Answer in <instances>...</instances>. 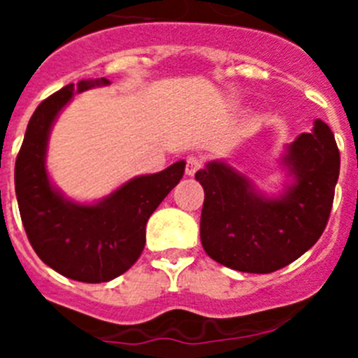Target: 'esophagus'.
Listing matches in <instances>:
<instances>
[{
    "label": "esophagus",
    "mask_w": 358,
    "mask_h": 358,
    "mask_svg": "<svg viewBox=\"0 0 358 358\" xmlns=\"http://www.w3.org/2000/svg\"><path fill=\"white\" fill-rule=\"evenodd\" d=\"M201 166H202L201 157L189 156L188 159H186V176H188V177H194L195 173H197L199 170H201Z\"/></svg>",
    "instance_id": "1"
}]
</instances>
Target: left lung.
Masks as SVG:
<instances>
[{
	"mask_svg": "<svg viewBox=\"0 0 358 358\" xmlns=\"http://www.w3.org/2000/svg\"><path fill=\"white\" fill-rule=\"evenodd\" d=\"M292 177L267 195L245 173L215 159L195 173L204 188L201 242L210 258L240 273L267 274L292 264L322 235L334 204L341 156L334 132L315 120L281 157Z\"/></svg>",
	"mask_w": 358,
	"mask_h": 358,
	"instance_id": "left-lung-1",
	"label": "left lung"
}]
</instances>
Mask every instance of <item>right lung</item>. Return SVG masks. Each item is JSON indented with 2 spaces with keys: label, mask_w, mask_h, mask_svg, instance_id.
Returning <instances> with one entry per match:
<instances>
[{
  "label": "right lung",
  "mask_w": 358,
  "mask_h": 358,
  "mask_svg": "<svg viewBox=\"0 0 358 358\" xmlns=\"http://www.w3.org/2000/svg\"><path fill=\"white\" fill-rule=\"evenodd\" d=\"M107 78L66 85L36 109L15 159V195L31 248L62 276L102 283L136 264L145 248V226L170 189L181 181L185 161L148 176H138L91 204L64 197L50 181L46 148L53 123L77 93Z\"/></svg>",
  "instance_id": "add662e5"
}]
</instances>
